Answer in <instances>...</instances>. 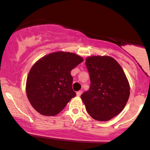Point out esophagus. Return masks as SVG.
I'll list each match as a JSON object with an SVG mask.
<instances>
[{
  "label": "esophagus",
  "instance_id": "34e87169",
  "mask_svg": "<svg viewBox=\"0 0 150 150\" xmlns=\"http://www.w3.org/2000/svg\"><path fill=\"white\" fill-rule=\"evenodd\" d=\"M82 90L78 91V92H77V95L78 96V97H80L81 94H82Z\"/></svg>",
  "mask_w": 150,
  "mask_h": 150
}]
</instances>
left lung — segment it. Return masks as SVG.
Listing matches in <instances>:
<instances>
[{
	"label": "left lung",
	"instance_id": "left-lung-1",
	"mask_svg": "<svg viewBox=\"0 0 150 150\" xmlns=\"http://www.w3.org/2000/svg\"><path fill=\"white\" fill-rule=\"evenodd\" d=\"M85 64L91 84L81 99L92 118L107 121L119 114L127 104L128 79L119 63L110 56H89Z\"/></svg>",
	"mask_w": 150,
	"mask_h": 150
}]
</instances>
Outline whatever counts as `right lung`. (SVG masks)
<instances>
[{"mask_svg": "<svg viewBox=\"0 0 150 150\" xmlns=\"http://www.w3.org/2000/svg\"><path fill=\"white\" fill-rule=\"evenodd\" d=\"M82 61L75 53L58 51L34 63L27 76L26 92L36 111L44 116H55L76 96L70 71Z\"/></svg>", "mask_w": 150, "mask_h": 150, "instance_id": "right-lung-1", "label": "right lung"}]
</instances>
